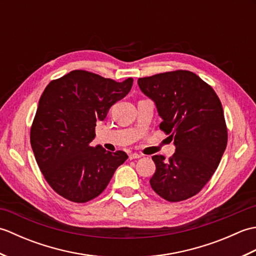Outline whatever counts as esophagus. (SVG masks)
Returning <instances> with one entry per match:
<instances>
[{"label":"esophagus","mask_w":256,"mask_h":256,"mask_svg":"<svg viewBox=\"0 0 256 256\" xmlns=\"http://www.w3.org/2000/svg\"><path fill=\"white\" fill-rule=\"evenodd\" d=\"M142 156L140 154H138V153H131L128 155V160H136V158H140V157Z\"/></svg>","instance_id":"34e87169"}]
</instances>
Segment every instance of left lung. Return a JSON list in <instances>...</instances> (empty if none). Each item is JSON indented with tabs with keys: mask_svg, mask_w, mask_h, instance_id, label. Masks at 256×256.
<instances>
[{
	"mask_svg": "<svg viewBox=\"0 0 256 256\" xmlns=\"http://www.w3.org/2000/svg\"><path fill=\"white\" fill-rule=\"evenodd\" d=\"M162 118L160 128L174 138L175 154L154 155L152 189L170 202L194 197L210 180L228 143L224 108L214 90L188 70L138 80Z\"/></svg>",
	"mask_w": 256,
	"mask_h": 256,
	"instance_id": "obj_1",
	"label": "left lung"
}]
</instances>
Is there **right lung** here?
Returning <instances> with one entry per match:
<instances>
[{"instance_id":"1","label":"right lung","mask_w":256,"mask_h":256,"mask_svg":"<svg viewBox=\"0 0 256 256\" xmlns=\"http://www.w3.org/2000/svg\"><path fill=\"white\" fill-rule=\"evenodd\" d=\"M132 84V78L116 82L72 70L50 81L42 92L30 128V145L46 182L64 199L77 204L94 199L128 160L123 150L111 153L90 143L96 122L106 118Z\"/></svg>"}]
</instances>
